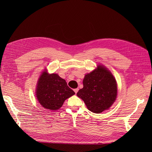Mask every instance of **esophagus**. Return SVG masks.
<instances>
[{"label":"esophagus","instance_id":"34e87169","mask_svg":"<svg viewBox=\"0 0 152 152\" xmlns=\"http://www.w3.org/2000/svg\"><path fill=\"white\" fill-rule=\"evenodd\" d=\"M78 90H79V89H77V88H76V89H74V91H75V92L76 93V94H77V91H78Z\"/></svg>","mask_w":152,"mask_h":152}]
</instances>
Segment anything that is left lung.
<instances>
[{"instance_id": "1", "label": "left lung", "mask_w": 152, "mask_h": 152, "mask_svg": "<svg viewBox=\"0 0 152 152\" xmlns=\"http://www.w3.org/2000/svg\"><path fill=\"white\" fill-rule=\"evenodd\" d=\"M89 110L100 113L109 109L117 96V84L111 72L105 66L97 68L85 75L83 88L77 93Z\"/></svg>"}]
</instances>
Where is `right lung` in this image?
<instances>
[{"mask_svg": "<svg viewBox=\"0 0 152 152\" xmlns=\"http://www.w3.org/2000/svg\"><path fill=\"white\" fill-rule=\"evenodd\" d=\"M36 97L44 108L56 111L65 100L75 92L68 86L66 81L57 74H49L46 69L40 76L36 90Z\"/></svg>", "mask_w": 152, "mask_h": 152, "instance_id": "add662e5", "label": "right lung"}]
</instances>
